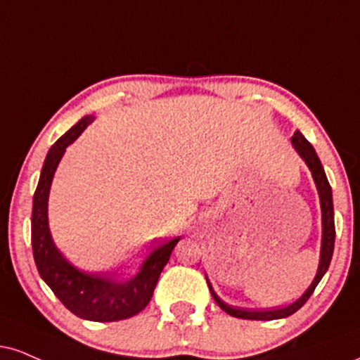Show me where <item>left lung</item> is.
I'll use <instances>...</instances> for the list:
<instances>
[{
	"mask_svg": "<svg viewBox=\"0 0 360 360\" xmlns=\"http://www.w3.org/2000/svg\"><path fill=\"white\" fill-rule=\"evenodd\" d=\"M292 144L295 147V150L304 159L307 166L311 171V177H314L315 186H317L319 198H320V207H322V246H320V263L317 268V275H315L314 281L309 288L305 290V293L298 300L290 304L288 307H281V309H271V310H245L238 309V307H231L216 295V292L211 287L210 280H207V287H210L211 295H213L214 302L221 309L226 311V314L231 315V317L236 319H248V320H275V319H285L288 315L295 314L298 309H302L307 300H309L311 293H314L315 287L319 285V281L322 280V276L326 275L328 270V265H330L332 253H333V243H335V224H333V202H332V188L328 184L326 171H323L322 162H320L317 153L311 147V144L304 137V134L295 131L292 137Z\"/></svg>",
	"mask_w": 360,
	"mask_h": 360,
	"instance_id": "left-lung-1",
	"label": "left lung"
}]
</instances>
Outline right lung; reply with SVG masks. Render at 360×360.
Returning <instances> with one entry per match:
<instances>
[{
  "instance_id": "right-lung-1",
  "label": "right lung",
  "mask_w": 360,
  "mask_h": 360,
  "mask_svg": "<svg viewBox=\"0 0 360 360\" xmlns=\"http://www.w3.org/2000/svg\"><path fill=\"white\" fill-rule=\"evenodd\" d=\"M94 120L92 115L80 119L50 147L43 162L40 181L33 196L32 246L38 274L62 304L77 317L92 322H117L134 317L144 310L153 298L159 275L166 266L179 238L155 246L142 265L124 278L92 275L79 270L60 253L49 228V194L53 174L65 149L77 141Z\"/></svg>"
}]
</instances>
